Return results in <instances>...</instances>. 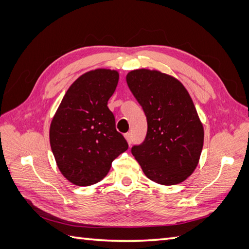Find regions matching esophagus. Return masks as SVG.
<instances>
[{
	"label": "esophagus",
	"mask_w": 249,
	"mask_h": 249,
	"mask_svg": "<svg viewBox=\"0 0 249 249\" xmlns=\"http://www.w3.org/2000/svg\"><path fill=\"white\" fill-rule=\"evenodd\" d=\"M125 139L127 140V142H128V144H129V145L131 144V142H133V137H131V134H130V133L125 134Z\"/></svg>",
	"instance_id": "34e87169"
}]
</instances>
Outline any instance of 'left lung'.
<instances>
[{"mask_svg":"<svg viewBox=\"0 0 249 249\" xmlns=\"http://www.w3.org/2000/svg\"><path fill=\"white\" fill-rule=\"evenodd\" d=\"M126 81L147 121L145 139L131 153L153 182L182 183L197 167L204 139L192 97L178 79L158 71H131Z\"/></svg>","mask_w":249,"mask_h":249,"instance_id":"8db88e82","label":"left lung"}]
</instances>
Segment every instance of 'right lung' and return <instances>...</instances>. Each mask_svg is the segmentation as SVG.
Segmentation results:
<instances>
[{
  "instance_id": "1",
  "label": "right lung",
  "mask_w": 249,
  "mask_h": 249,
  "mask_svg": "<svg viewBox=\"0 0 249 249\" xmlns=\"http://www.w3.org/2000/svg\"><path fill=\"white\" fill-rule=\"evenodd\" d=\"M119 82L116 71H88L73 82L50 125V145L61 173L78 186L96 184L128 149L115 129L108 100Z\"/></svg>"
}]
</instances>
